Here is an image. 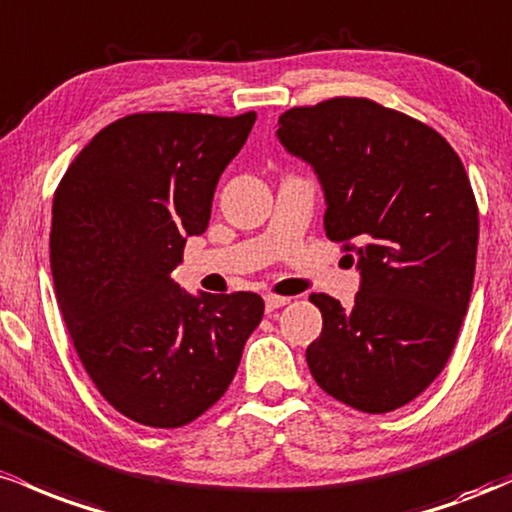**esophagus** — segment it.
Returning a JSON list of instances; mask_svg holds the SVG:
<instances>
[{
    "label": "esophagus",
    "instance_id": "esophagus-1",
    "mask_svg": "<svg viewBox=\"0 0 512 512\" xmlns=\"http://www.w3.org/2000/svg\"><path fill=\"white\" fill-rule=\"evenodd\" d=\"M263 302H266V312H273V309L285 307L290 300H287V297H280V295H266L263 297Z\"/></svg>",
    "mask_w": 512,
    "mask_h": 512
}]
</instances>
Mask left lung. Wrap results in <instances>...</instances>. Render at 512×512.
I'll list each match as a JSON object with an SVG mask.
<instances>
[{"mask_svg":"<svg viewBox=\"0 0 512 512\" xmlns=\"http://www.w3.org/2000/svg\"><path fill=\"white\" fill-rule=\"evenodd\" d=\"M278 140L317 174L326 237L358 256L353 309L309 297L324 317L309 372L353 409H399L442 372L472 297L479 210L462 159L421 120L350 96L285 111Z\"/></svg>","mask_w":512,"mask_h":512,"instance_id":"obj_1","label":"left lung"}]
</instances>
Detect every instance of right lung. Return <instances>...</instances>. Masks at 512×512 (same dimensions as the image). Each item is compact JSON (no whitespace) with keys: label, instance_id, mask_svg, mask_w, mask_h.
Listing matches in <instances>:
<instances>
[{"label":"right lung","instance_id":"right-lung-1","mask_svg":"<svg viewBox=\"0 0 512 512\" xmlns=\"http://www.w3.org/2000/svg\"><path fill=\"white\" fill-rule=\"evenodd\" d=\"M254 123V111L125 116L74 157L55 191L57 304L86 375L142 426L181 428L208 411L261 324L256 292L188 295L171 280Z\"/></svg>","mask_w":512,"mask_h":512}]
</instances>
